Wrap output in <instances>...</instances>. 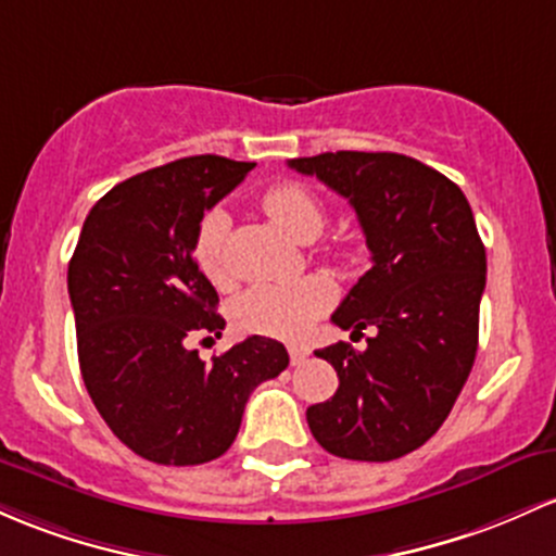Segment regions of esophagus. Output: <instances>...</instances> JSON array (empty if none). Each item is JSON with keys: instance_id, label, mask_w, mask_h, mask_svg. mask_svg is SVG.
Masks as SVG:
<instances>
[{"instance_id": "obj_1", "label": "esophagus", "mask_w": 556, "mask_h": 556, "mask_svg": "<svg viewBox=\"0 0 556 556\" xmlns=\"http://www.w3.org/2000/svg\"><path fill=\"white\" fill-rule=\"evenodd\" d=\"M306 356H308L306 348H301V345H290V362L295 364V367H298V364L306 362Z\"/></svg>"}]
</instances>
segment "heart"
Here are the masks:
<instances>
[{"label":"heart","instance_id":"1","mask_svg":"<svg viewBox=\"0 0 556 556\" xmlns=\"http://www.w3.org/2000/svg\"><path fill=\"white\" fill-rule=\"evenodd\" d=\"M261 208L290 240L311 242L325 229V205L303 185H277L261 200ZM224 213L211 211L194 235V261L213 282L224 279ZM332 303V290L321 279L308 277L290 285H258L237 298L235 319L248 332L295 340L319 319Z\"/></svg>","mask_w":556,"mask_h":556}]
</instances>
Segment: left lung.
<instances>
[{
  "mask_svg": "<svg viewBox=\"0 0 556 556\" xmlns=\"http://www.w3.org/2000/svg\"><path fill=\"white\" fill-rule=\"evenodd\" d=\"M288 166L348 198L371 253L332 321L356 338L375 327V338L364 351L343 340L316 351L340 386L308 406V427L340 459H399L446 422L478 353L485 248L472 208L454 181L399 152H321Z\"/></svg>",
  "mask_w": 556,
  "mask_h": 556,
  "instance_id": "left-lung-1",
  "label": "left lung"
}]
</instances>
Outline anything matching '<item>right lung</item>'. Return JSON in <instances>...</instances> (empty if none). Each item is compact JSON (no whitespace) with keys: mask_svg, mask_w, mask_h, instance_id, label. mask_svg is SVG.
I'll list each match as a JSON object with an SVG mask.
<instances>
[{"mask_svg":"<svg viewBox=\"0 0 556 556\" xmlns=\"http://www.w3.org/2000/svg\"><path fill=\"white\" fill-rule=\"evenodd\" d=\"M255 163L192 155L115 185L84 222L68 264L78 364L113 435L155 465H205L235 443L255 386L290 364L271 338L205 364L222 338L218 292L192 258L203 213Z\"/></svg>","mask_w":556,"mask_h":556,"instance_id":"obj_1","label":"right lung"}]
</instances>
